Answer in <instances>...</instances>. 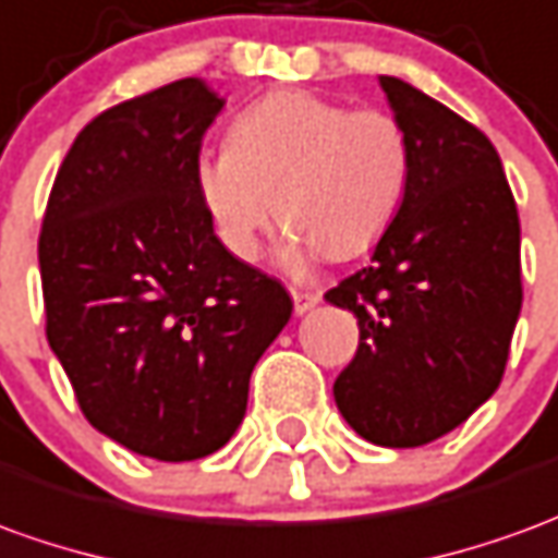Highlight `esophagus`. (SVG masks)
I'll list each match as a JSON object with an SVG mask.
<instances>
[{
	"label": "esophagus",
	"mask_w": 558,
	"mask_h": 558,
	"mask_svg": "<svg viewBox=\"0 0 558 558\" xmlns=\"http://www.w3.org/2000/svg\"><path fill=\"white\" fill-rule=\"evenodd\" d=\"M319 292L314 290H292V305H295V314H307L311 307L319 305Z\"/></svg>",
	"instance_id": "esophagus-1"
}]
</instances>
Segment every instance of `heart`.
<instances>
[{"label": "heart", "mask_w": 558, "mask_h": 558, "mask_svg": "<svg viewBox=\"0 0 558 558\" xmlns=\"http://www.w3.org/2000/svg\"><path fill=\"white\" fill-rule=\"evenodd\" d=\"M411 144L387 111H350L307 89H278L247 105L229 126L226 150L196 162L198 202L217 239L241 263L283 223L302 253L350 259L368 251L399 211Z\"/></svg>", "instance_id": "obj_1"}]
</instances>
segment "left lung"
I'll return each mask as SVG.
<instances>
[{
	"label": "left lung",
	"mask_w": 558,
	"mask_h": 558,
	"mask_svg": "<svg viewBox=\"0 0 558 558\" xmlns=\"http://www.w3.org/2000/svg\"><path fill=\"white\" fill-rule=\"evenodd\" d=\"M411 174L372 266L326 299L360 319L335 404L380 447H423L501 384L523 307L520 217L493 142L399 77L380 75Z\"/></svg>",
	"instance_id": "left-lung-1"
}]
</instances>
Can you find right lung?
Wrapping results in <instances>:
<instances>
[{
	"instance_id": "obj_1",
	"label": "right lung",
	"mask_w": 558,
	"mask_h": 558,
	"mask_svg": "<svg viewBox=\"0 0 558 558\" xmlns=\"http://www.w3.org/2000/svg\"><path fill=\"white\" fill-rule=\"evenodd\" d=\"M223 99L184 77L89 120L38 239L50 350L111 441L159 462L220 450L253 365L292 314L280 280L226 251L198 202Z\"/></svg>"
}]
</instances>
